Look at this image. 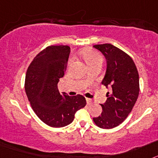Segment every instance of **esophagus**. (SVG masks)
<instances>
[{
	"label": "esophagus",
	"mask_w": 158,
	"mask_h": 158,
	"mask_svg": "<svg viewBox=\"0 0 158 158\" xmlns=\"http://www.w3.org/2000/svg\"><path fill=\"white\" fill-rule=\"evenodd\" d=\"M86 101H87V104H92L93 103V100H91V99H89V98H87L86 99Z\"/></svg>",
	"instance_id": "34e87169"
}]
</instances>
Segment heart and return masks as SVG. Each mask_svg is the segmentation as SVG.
<instances>
[{"label":"heart","mask_w":158,"mask_h":158,"mask_svg":"<svg viewBox=\"0 0 158 158\" xmlns=\"http://www.w3.org/2000/svg\"><path fill=\"white\" fill-rule=\"evenodd\" d=\"M81 55L88 65L97 62H102V58L100 57V54H98L96 52H95V51H92V50H89V49H87V50H84L81 52ZM72 62L73 58H71L70 59H69V62L71 63Z\"/></svg>","instance_id":"b5f03b06"}]
</instances>
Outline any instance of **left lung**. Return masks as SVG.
<instances>
[{
  "mask_svg": "<svg viewBox=\"0 0 158 158\" xmlns=\"http://www.w3.org/2000/svg\"><path fill=\"white\" fill-rule=\"evenodd\" d=\"M107 62L105 75L101 84L109 88L101 115L93 118L103 129H111L122 123L135 106L139 94V76L132 58L115 46L105 43L94 45Z\"/></svg>",
  "mask_w": 158,
  "mask_h": 158,
  "instance_id": "obj_1",
  "label": "left lung"
}]
</instances>
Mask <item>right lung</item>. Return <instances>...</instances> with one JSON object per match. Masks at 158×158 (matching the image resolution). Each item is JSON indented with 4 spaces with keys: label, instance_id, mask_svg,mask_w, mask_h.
<instances>
[{
    "label": "right lung",
    "instance_id": "add662e5",
    "mask_svg": "<svg viewBox=\"0 0 158 158\" xmlns=\"http://www.w3.org/2000/svg\"><path fill=\"white\" fill-rule=\"evenodd\" d=\"M70 48L51 46L36 55L27 69L25 92L33 111L44 123L63 127L73 121L75 113L86 105L81 95L60 94L58 83L65 75Z\"/></svg>",
    "mask_w": 158,
    "mask_h": 158
}]
</instances>
